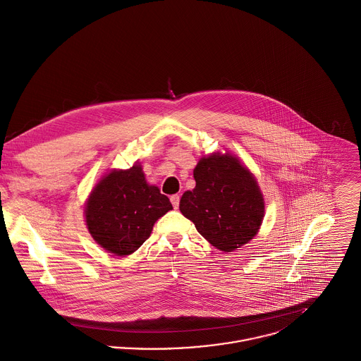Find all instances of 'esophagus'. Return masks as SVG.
<instances>
[{
	"label": "esophagus",
	"mask_w": 361,
	"mask_h": 361,
	"mask_svg": "<svg viewBox=\"0 0 361 361\" xmlns=\"http://www.w3.org/2000/svg\"><path fill=\"white\" fill-rule=\"evenodd\" d=\"M179 200H180L179 195H172V196H171V202H172V204H173L175 209L179 207Z\"/></svg>",
	"instance_id": "obj_1"
}]
</instances>
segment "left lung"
Listing matches in <instances>:
<instances>
[{
	"label": "left lung",
	"mask_w": 361,
	"mask_h": 361,
	"mask_svg": "<svg viewBox=\"0 0 361 361\" xmlns=\"http://www.w3.org/2000/svg\"><path fill=\"white\" fill-rule=\"evenodd\" d=\"M196 186L182 195L179 210L216 248L234 251L255 237L264 219V197L254 175L230 152L203 157Z\"/></svg>",
	"instance_id": "8db88e82"
}]
</instances>
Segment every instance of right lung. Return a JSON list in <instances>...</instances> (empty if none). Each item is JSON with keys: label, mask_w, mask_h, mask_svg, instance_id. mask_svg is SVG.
Here are the masks:
<instances>
[{"label": "right lung", "mask_w": 361, "mask_h": 361, "mask_svg": "<svg viewBox=\"0 0 361 361\" xmlns=\"http://www.w3.org/2000/svg\"><path fill=\"white\" fill-rule=\"evenodd\" d=\"M172 210L168 196L149 185L141 164L113 169L93 188L85 209L89 233L106 251L124 257L151 235L155 221Z\"/></svg>", "instance_id": "1"}]
</instances>
